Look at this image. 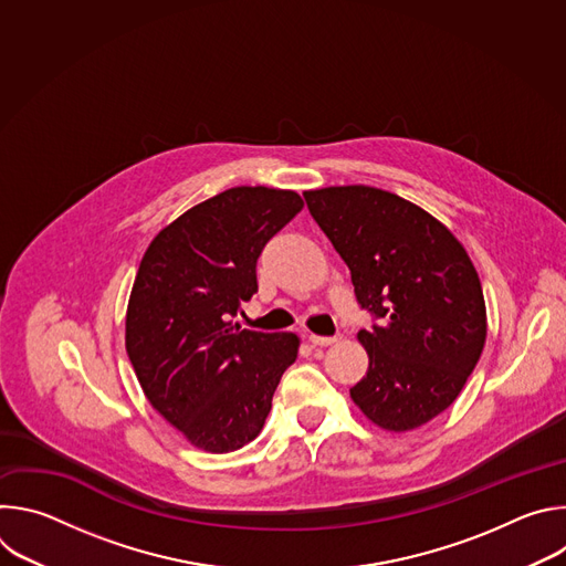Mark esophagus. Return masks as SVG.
Instances as JSON below:
<instances>
[{"label": "esophagus", "instance_id": "esophagus-1", "mask_svg": "<svg viewBox=\"0 0 566 566\" xmlns=\"http://www.w3.org/2000/svg\"><path fill=\"white\" fill-rule=\"evenodd\" d=\"M338 338L336 336H315V334H308V343L313 345V347H329V345H334Z\"/></svg>", "mask_w": 566, "mask_h": 566}]
</instances>
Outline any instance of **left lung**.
<instances>
[{
    "instance_id": "1",
    "label": "left lung",
    "mask_w": 566,
    "mask_h": 566,
    "mask_svg": "<svg viewBox=\"0 0 566 566\" xmlns=\"http://www.w3.org/2000/svg\"><path fill=\"white\" fill-rule=\"evenodd\" d=\"M352 271L371 327L367 376L352 398L369 421L415 430L450 408L486 343V304L454 234L419 206L367 186L304 192Z\"/></svg>"
}]
</instances>
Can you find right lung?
<instances>
[{
	"label": "right lung",
	"mask_w": 566,
	"mask_h": 566,
	"mask_svg": "<svg viewBox=\"0 0 566 566\" xmlns=\"http://www.w3.org/2000/svg\"><path fill=\"white\" fill-rule=\"evenodd\" d=\"M300 195L230 188L160 230L143 255L125 322L127 356L154 406L208 452L253 441L295 334H262L232 317L258 293V260L300 210Z\"/></svg>",
	"instance_id": "right-lung-1"
}]
</instances>
